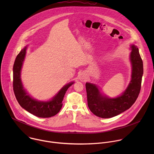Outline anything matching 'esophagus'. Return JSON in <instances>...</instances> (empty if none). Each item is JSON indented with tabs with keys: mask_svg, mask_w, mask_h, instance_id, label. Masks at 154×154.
I'll use <instances>...</instances> for the list:
<instances>
[{
	"mask_svg": "<svg viewBox=\"0 0 154 154\" xmlns=\"http://www.w3.org/2000/svg\"><path fill=\"white\" fill-rule=\"evenodd\" d=\"M81 79H85V77H84V75H83L81 76Z\"/></svg>",
	"mask_w": 154,
	"mask_h": 154,
	"instance_id": "1",
	"label": "esophagus"
}]
</instances>
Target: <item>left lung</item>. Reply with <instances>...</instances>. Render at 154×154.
<instances>
[{"mask_svg": "<svg viewBox=\"0 0 154 154\" xmlns=\"http://www.w3.org/2000/svg\"><path fill=\"white\" fill-rule=\"evenodd\" d=\"M130 49L131 51L129 56L131 66V80L121 95L110 98L102 93L97 85L86 83L88 106L98 117L110 118L116 116L129 109L138 98L143 74V63L137 46L131 45Z\"/></svg>", "mask_w": 154, "mask_h": 154, "instance_id": "obj_1", "label": "left lung"}]
</instances>
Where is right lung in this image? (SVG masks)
<instances>
[{
  "mask_svg": "<svg viewBox=\"0 0 154 154\" xmlns=\"http://www.w3.org/2000/svg\"><path fill=\"white\" fill-rule=\"evenodd\" d=\"M27 46L22 49L17 55L13 66V90L19 105L30 113L39 118H50L57 115L61 109L64 94L74 83L71 82L64 85L49 100L41 101L33 99L24 88L20 79V72L26 54Z\"/></svg>",
  "mask_w": 154,
  "mask_h": 154,
  "instance_id": "add662e5",
  "label": "right lung"
}]
</instances>
